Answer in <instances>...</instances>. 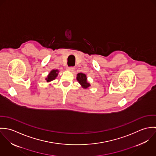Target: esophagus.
<instances>
[{
    "mask_svg": "<svg viewBox=\"0 0 156 156\" xmlns=\"http://www.w3.org/2000/svg\"><path fill=\"white\" fill-rule=\"evenodd\" d=\"M67 70L71 71V72H73L74 71V69L75 68L74 67H67Z\"/></svg>",
    "mask_w": 156,
    "mask_h": 156,
    "instance_id": "1",
    "label": "esophagus"
}]
</instances>
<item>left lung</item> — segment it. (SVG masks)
<instances>
[{
    "label": "left lung",
    "instance_id": "obj_1",
    "mask_svg": "<svg viewBox=\"0 0 156 156\" xmlns=\"http://www.w3.org/2000/svg\"><path fill=\"white\" fill-rule=\"evenodd\" d=\"M77 80L80 84L82 88L87 89L90 86L89 83L87 81V77L85 74L79 73L77 74Z\"/></svg>",
    "mask_w": 156,
    "mask_h": 156
}]
</instances>
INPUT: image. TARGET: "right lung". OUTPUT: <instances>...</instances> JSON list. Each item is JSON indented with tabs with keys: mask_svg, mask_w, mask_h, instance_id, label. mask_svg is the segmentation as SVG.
<instances>
[{
	"mask_svg": "<svg viewBox=\"0 0 156 156\" xmlns=\"http://www.w3.org/2000/svg\"><path fill=\"white\" fill-rule=\"evenodd\" d=\"M59 71L58 69H52L47 76V77L45 79L47 82H50L53 80H55L58 76Z\"/></svg>",
	"mask_w": 156,
	"mask_h": 156,
	"instance_id": "right-lung-1",
	"label": "right lung"
}]
</instances>
